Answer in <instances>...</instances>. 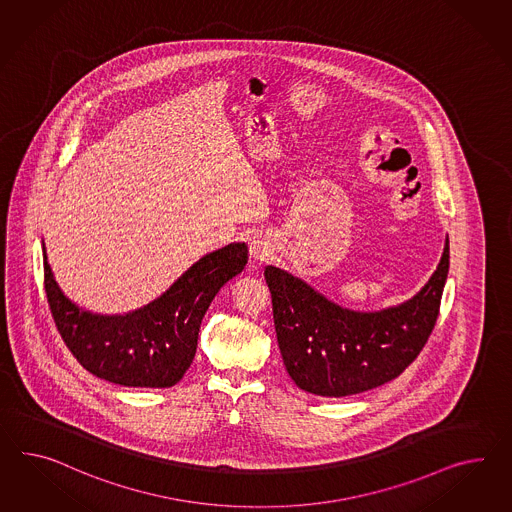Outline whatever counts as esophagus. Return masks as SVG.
Returning a JSON list of instances; mask_svg holds the SVG:
<instances>
[{"label": "esophagus", "mask_w": 512, "mask_h": 512, "mask_svg": "<svg viewBox=\"0 0 512 512\" xmlns=\"http://www.w3.org/2000/svg\"><path fill=\"white\" fill-rule=\"evenodd\" d=\"M249 255H251V259L257 261V263L268 261L270 255H272L270 240H266V238L261 235L253 236L251 242H249Z\"/></svg>", "instance_id": "1"}]
</instances>
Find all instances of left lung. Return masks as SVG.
Wrapping results in <instances>:
<instances>
[{
	"instance_id": "1",
	"label": "left lung",
	"mask_w": 512,
	"mask_h": 512,
	"mask_svg": "<svg viewBox=\"0 0 512 512\" xmlns=\"http://www.w3.org/2000/svg\"><path fill=\"white\" fill-rule=\"evenodd\" d=\"M449 238L425 287L380 311H352L300 277L266 266L281 358L294 384L320 397H348L382 386L419 356L440 313Z\"/></svg>"
}]
</instances>
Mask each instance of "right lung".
<instances>
[{"label": "right lung", "instance_id": "obj_1", "mask_svg": "<svg viewBox=\"0 0 512 512\" xmlns=\"http://www.w3.org/2000/svg\"><path fill=\"white\" fill-rule=\"evenodd\" d=\"M44 251V291L57 330L83 369L111 384L171 387L190 369L201 320L221 287L248 263L235 242L192 264L151 304L126 315H97L69 300Z\"/></svg>", "mask_w": 512, "mask_h": 512}]
</instances>
